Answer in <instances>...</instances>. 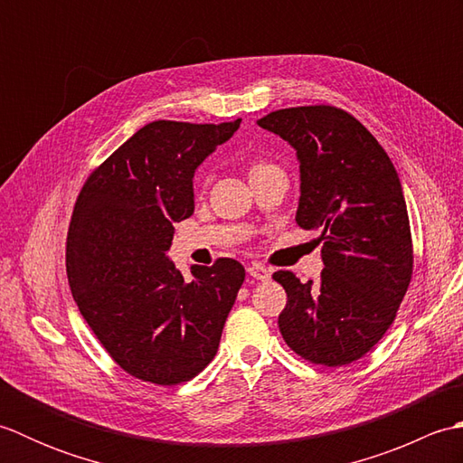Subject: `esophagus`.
Wrapping results in <instances>:
<instances>
[{"label": "esophagus", "mask_w": 463, "mask_h": 463, "mask_svg": "<svg viewBox=\"0 0 463 463\" xmlns=\"http://www.w3.org/2000/svg\"><path fill=\"white\" fill-rule=\"evenodd\" d=\"M247 272H249V277L257 279V280H269L270 279V269H267L260 262H252L250 267L247 269Z\"/></svg>", "instance_id": "34e87169"}]
</instances>
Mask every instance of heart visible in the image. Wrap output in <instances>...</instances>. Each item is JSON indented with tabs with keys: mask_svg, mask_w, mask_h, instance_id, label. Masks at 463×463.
I'll list each match as a JSON object with an SVG mask.
<instances>
[{
	"mask_svg": "<svg viewBox=\"0 0 463 463\" xmlns=\"http://www.w3.org/2000/svg\"><path fill=\"white\" fill-rule=\"evenodd\" d=\"M272 166H277V165H272V163H269V161H254V163L250 165V175L260 173V171H267V169H272ZM201 186H206V181H204V179L201 181Z\"/></svg>",
	"mask_w": 463,
	"mask_h": 463,
	"instance_id": "1",
	"label": "heart"
}]
</instances>
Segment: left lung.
Wrapping results in <instances>:
<instances>
[{
  "instance_id": "8db88e82",
  "label": "left lung",
  "mask_w": 463,
  "mask_h": 463,
  "mask_svg": "<svg viewBox=\"0 0 463 463\" xmlns=\"http://www.w3.org/2000/svg\"><path fill=\"white\" fill-rule=\"evenodd\" d=\"M297 149L300 229H320L318 284L290 270L279 317L300 358L338 368L370 352L396 320L414 270V244L398 173L356 117L332 105L272 111L259 121Z\"/></svg>"
}]
</instances>
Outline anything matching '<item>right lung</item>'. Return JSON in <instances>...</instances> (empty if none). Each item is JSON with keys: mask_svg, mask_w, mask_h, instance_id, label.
Segmentation results:
<instances>
[{"mask_svg": "<svg viewBox=\"0 0 463 463\" xmlns=\"http://www.w3.org/2000/svg\"><path fill=\"white\" fill-rule=\"evenodd\" d=\"M241 119L219 125L153 121L87 176L69 222L65 264L81 317L117 366L176 386L219 350L244 280L234 259L193 267L166 259L175 222L194 211L193 175Z\"/></svg>", "mask_w": 463, "mask_h": 463, "instance_id": "add662e5", "label": "right lung"}]
</instances>
